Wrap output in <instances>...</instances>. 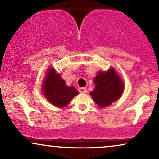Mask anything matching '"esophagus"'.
Returning <instances> with one entry per match:
<instances>
[{
  "mask_svg": "<svg viewBox=\"0 0 159 159\" xmlns=\"http://www.w3.org/2000/svg\"><path fill=\"white\" fill-rule=\"evenodd\" d=\"M79 92L80 93H87V89L86 88L81 87V88H79Z\"/></svg>",
  "mask_w": 159,
  "mask_h": 159,
  "instance_id": "obj_1",
  "label": "esophagus"
}]
</instances>
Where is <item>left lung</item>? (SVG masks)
<instances>
[{
  "label": "left lung",
  "instance_id": "obj_1",
  "mask_svg": "<svg viewBox=\"0 0 159 159\" xmlns=\"http://www.w3.org/2000/svg\"><path fill=\"white\" fill-rule=\"evenodd\" d=\"M95 87L90 94L98 106L105 107L118 99L124 92V84L114 70L100 72L94 79Z\"/></svg>",
  "mask_w": 159,
  "mask_h": 159
}]
</instances>
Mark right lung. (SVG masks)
Listing matches in <instances>:
<instances>
[{"label": "right lung", "mask_w": 159, "mask_h": 159, "mask_svg": "<svg viewBox=\"0 0 159 159\" xmlns=\"http://www.w3.org/2000/svg\"><path fill=\"white\" fill-rule=\"evenodd\" d=\"M42 90L48 101L58 107H65L79 94L75 87L66 86L65 81L53 68L48 71Z\"/></svg>", "instance_id": "1"}]
</instances>
